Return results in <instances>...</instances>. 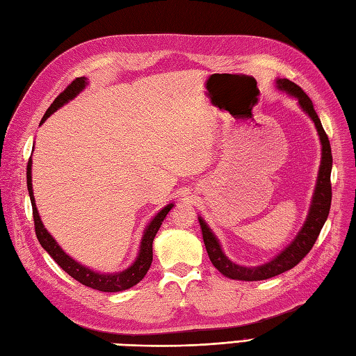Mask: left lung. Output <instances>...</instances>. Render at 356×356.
I'll list each match as a JSON object with an SVG mask.
<instances>
[{"label": "left lung", "mask_w": 356, "mask_h": 356, "mask_svg": "<svg viewBox=\"0 0 356 356\" xmlns=\"http://www.w3.org/2000/svg\"><path fill=\"white\" fill-rule=\"evenodd\" d=\"M276 88L279 90L288 93L289 96L297 98L301 110H303L312 118V122L315 123V127L321 139V145H322V157H321V166L318 172V181H316L314 197H312L307 218L303 224V227H301V230L296 236V239L291 242L281 254H277L272 261L264 263L261 266L246 267V266H239L230 261L222 252L217 236L212 233V230L208 227V224L203 221V218L199 217L203 242H204V246H207L211 263L217 267L218 272H221L224 276L236 279V281H250V282L264 281V279L281 275L289 270V268H293L294 266H297L309 254L312 246L315 245L330 213V207H331V181L330 179H331L332 156H331V145L328 141V136L324 131V127L321 124L319 117L314 108V104H312L310 98L303 92V89L300 88V86L286 79H277Z\"/></svg>", "instance_id": "1"}]
</instances>
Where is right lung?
Here are the masks:
<instances>
[{
  "label": "right lung",
  "instance_id": "1",
  "mask_svg": "<svg viewBox=\"0 0 356 356\" xmlns=\"http://www.w3.org/2000/svg\"><path fill=\"white\" fill-rule=\"evenodd\" d=\"M88 84V80L84 77L75 79L68 88L63 90L58 98L53 101V104L49 106V110L46 114L42 115L41 123L46 122V118L50 117V114L55 113L58 108H60L62 105H65L68 101L75 98ZM40 123V124H41ZM32 160L29 159L28 161V168H26V184H28V191H29V197H31V204H32V215H34V225H35V234L40 245L44 248V250L49 252V255L55 260L62 270H65L71 277H74L75 281H79L80 284L104 291V293H117V291H124L132 288L138 282H141L144 276L147 275L149 266H152L153 261V241L156 238V234L160 229L161 222L166 218V215L169 211L174 208V203H169L168 207L161 209L156 217L149 221L147 225V229L144 230V236L141 239V245H139V252L136 260L131 267H127L126 270L122 272H115V273H99L95 272L92 268L86 267L80 264L79 261H75L74 258H71L65 251L58 245V242L51 238V234L46 230L44 225H42V221L40 218V213L37 211V204L34 199V191H32Z\"/></svg>",
  "mask_w": 356,
  "mask_h": 356
}]
</instances>
